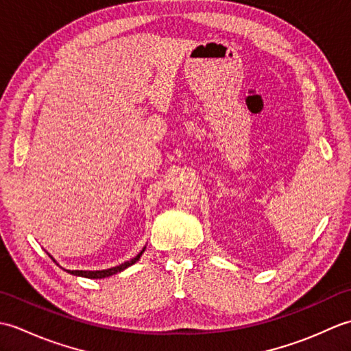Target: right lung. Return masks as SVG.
<instances>
[{
	"mask_svg": "<svg viewBox=\"0 0 351 351\" xmlns=\"http://www.w3.org/2000/svg\"><path fill=\"white\" fill-rule=\"evenodd\" d=\"M145 249H146V245H145L143 249H141V252L138 253L137 256H134L132 259L126 261V263H122L121 265H116V267H111V268H106V270H66V271L73 274V276H81V278H87V279H104V278H110V276H113V274H116V273H121V271L125 270V268H128V267H131L132 264H136L137 261L140 259V256L143 255ZM49 256H51V255H49ZM51 259L56 263L54 258L51 256ZM57 265H58V264H57Z\"/></svg>",
	"mask_w": 351,
	"mask_h": 351,
	"instance_id": "right-lung-1",
	"label": "right lung"
}]
</instances>
